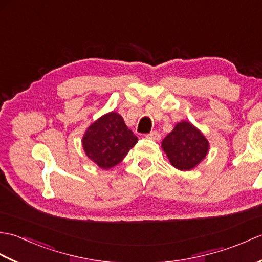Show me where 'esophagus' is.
<instances>
[{
	"mask_svg": "<svg viewBox=\"0 0 262 262\" xmlns=\"http://www.w3.org/2000/svg\"><path fill=\"white\" fill-rule=\"evenodd\" d=\"M146 138H148V140H152V141H160L161 134H160V132L154 130V132L149 133V134H147Z\"/></svg>",
	"mask_w": 262,
	"mask_h": 262,
	"instance_id": "esophagus-1",
	"label": "esophagus"
}]
</instances>
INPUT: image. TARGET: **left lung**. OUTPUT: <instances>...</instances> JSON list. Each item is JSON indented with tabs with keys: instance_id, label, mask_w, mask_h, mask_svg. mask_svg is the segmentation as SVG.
<instances>
[{
	"instance_id": "1",
	"label": "left lung",
	"mask_w": 262,
	"mask_h": 262,
	"mask_svg": "<svg viewBox=\"0 0 262 262\" xmlns=\"http://www.w3.org/2000/svg\"><path fill=\"white\" fill-rule=\"evenodd\" d=\"M162 147L174 168L187 171L194 168L208 151V142L190 122L181 121L162 142Z\"/></svg>"
}]
</instances>
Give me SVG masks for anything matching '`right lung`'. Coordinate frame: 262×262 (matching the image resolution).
<instances>
[{
    "label": "right lung",
    "instance_id": "obj_1",
    "mask_svg": "<svg viewBox=\"0 0 262 262\" xmlns=\"http://www.w3.org/2000/svg\"><path fill=\"white\" fill-rule=\"evenodd\" d=\"M137 141L122 117L109 113L88 128L83 136V147L100 168L110 169L121 162Z\"/></svg>",
    "mask_w": 262,
    "mask_h": 262
}]
</instances>
